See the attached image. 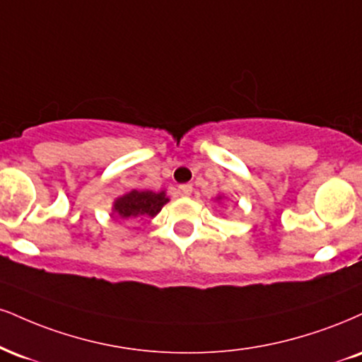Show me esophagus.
<instances>
[{
    "label": "esophagus",
    "mask_w": 362,
    "mask_h": 362,
    "mask_svg": "<svg viewBox=\"0 0 362 362\" xmlns=\"http://www.w3.org/2000/svg\"><path fill=\"white\" fill-rule=\"evenodd\" d=\"M178 194H180L182 197H189V195L192 194V185H189V184L180 185L178 187Z\"/></svg>",
    "instance_id": "esophagus-1"
}]
</instances>
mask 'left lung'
Listing matches in <instances>:
<instances>
[{
  "label": "left lung",
  "mask_w": 362,
  "mask_h": 362,
  "mask_svg": "<svg viewBox=\"0 0 362 362\" xmlns=\"http://www.w3.org/2000/svg\"><path fill=\"white\" fill-rule=\"evenodd\" d=\"M223 199H224V195H217L214 200H217V202H221V200H223Z\"/></svg>",
  "instance_id": "left-lung-1"
}]
</instances>
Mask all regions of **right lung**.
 <instances>
[{"instance_id": "add662e5", "label": "right lung", "mask_w": 362, "mask_h": 362, "mask_svg": "<svg viewBox=\"0 0 362 362\" xmlns=\"http://www.w3.org/2000/svg\"><path fill=\"white\" fill-rule=\"evenodd\" d=\"M165 190L153 192V190H129L128 194L121 195L112 202L111 214L123 221L133 219H153L162 211V207L168 202Z\"/></svg>"}]
</instances>
